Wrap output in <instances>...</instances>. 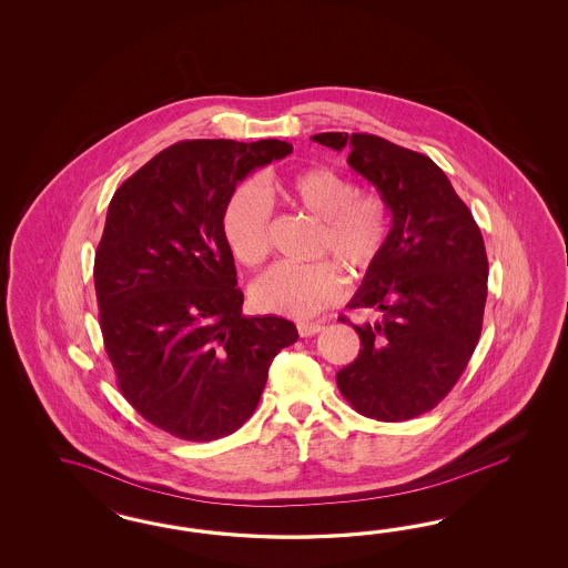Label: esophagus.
I'll return each mask as SVG.
<instances>
[{"instance_id": "1", "label": "esophagus", "mask_w": 568, "mask_h": 568, "mask_svg": "<svg viewBox=\"0 0 568 568\" xmlns=\"http://www.w3.org/2000/svg\"><path fill=\"white\" fill-rule=\"evenodd\" d=\"M321 328L323 325L321 323H297V333H300V337H312V335H316V333H321Z\"/></svg>"}]
</instances>
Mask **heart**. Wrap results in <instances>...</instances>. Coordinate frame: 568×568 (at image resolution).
<instances>
[{
	"label": "heart",
	"instance_id": "b5f03b06",
	"mask_svg": "<svg viewBox=\"0 0 568 568\" xmlns=\"http://www.w3.org/2000/svg\"><path fill=\"white\" fill-rule=\"evenodd\" d=\"M278 193L290 206L306 212L316 223L314 256H331L352 273L368 271L387 240V207L371 193L327 166L276 179L268 190L245 181L229 195L223 210L224 241L243 266H258L271 247L273 200ZM347 285L337 264L318 260L312 264H275L252 285V302L258 310L308 318L339 304Z\"/></svg>",
	"mask_w": 568,
	"mask_h": 568
}]
</instances>
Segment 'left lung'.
Segmentation results:
<instances>
[{
	"label": "left lung",
	"mask_w": 568,
	"mask_h": 568,
	"mask_svg": "<svg viewBox=\"0 0 568 568\" xmlns=\"http://www.w3.org/2000/svg\"><path fill=\"white\" fill-rule=\"evenodd\" d=\"M312 139L337 152L349 148L347 164L377 187L394 216L349 302L378 310L383 321L354 325L361 352L337 373V387L356 413L381 423L429 413L479 344L489 275L481 231L429 155L368 133Z\"/></svg>",
	"instance_id": "obj_1"
}]
</instances>
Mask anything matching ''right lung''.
<instances>
[{
	"label": "right lung",
	"mask_w": 568,
	"mask_h": 568,
	"mask_svg": "<svg viewBox=\"0 0 568 568\" xmlns=\"http://www.w3.org/2000/svg\"><path fill=\"white\" fill-rule=\"evenodd\" d=\"M292 150L278 139L179 141L108 206L93 266L103 347L126 402L179 439L214 442L240 429L271 362L297 339L287 318L241 314L221 226L237 183Z\"/></svg>",
	"instance_id": "obj_1"
}]
</instances>
